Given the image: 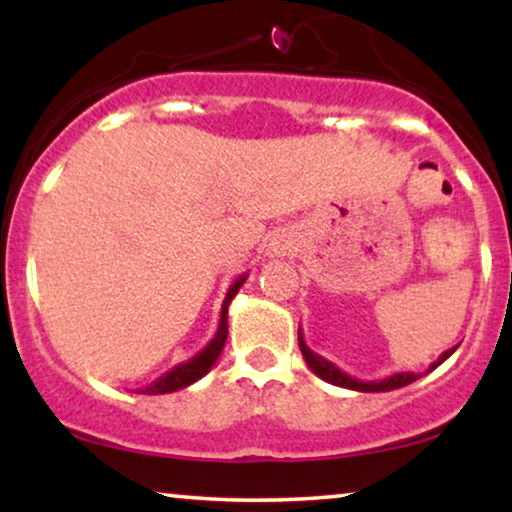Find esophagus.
<instances>
[{"label":"esophagus","mask_w":512,"mask_h":512,"mask_svg":"<svg viewBox=\"0 0 512 512\" xmlns=\"http://www.w3.org/2000/svg\"><path fill=\"white\" fill-rule=\"evenodd\" d=\"M270 251H272V254H275V256H279V254H282V247H279V244H275V247H270Z\"/></svg>","instance_id":"1"}]
</instances>
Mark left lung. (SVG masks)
<instances>
[{"instance_id": "obj_1", "label": "left lung", "mask_w": 512, "mask_h": 512, "mask_svg": "<svg viewBox=\"0 0 512 512\" xmlns=\"http://www.w3.org/2000/svg\"><path fill=\"white\" fill-rule=\"evenodd\" d=\"M298 347H300V352H303L305 363H307V366H310V370H312L314 375H319L321 380L331 382V384H335V387H342V389L363 391V394H375V391L401 389V387H405V384H412L415 380H419V375H415V373H396V375H391V377H384V380H373V382L356 380V377L347 375L345 370H340L338 366H335V363L324 359V356H319L317 352H312V349L305 345V338H303V331H300V326H298ZM454 349H457V347L447 349V352L440 354L438 361H433L429 370L438 368L440 363L450 359V356L454 354Z\"/></svg>"}]
</instances>
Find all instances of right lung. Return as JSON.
Returning <instances> with one entry per match:
<instances>
[{
  "instance_id": "add662e5",
  "label": "right lung",
  "mask_w": 512,
  "mask_h": 512,
  "mask_svg": "<svg viewBox=\"0 0 512 512\" xmlns=\"http://www.w3.org/2000/svg\"><path fill=\"white\" fill-rule=\"evenodd\" d=\"M244 279H247V275L237 277L235 284L228 289L226 300H223V305H221V324H219V328H216V335L212 338V342H209V345L202 349V352L195 354L191 361L179 363V366L172 368L170 373L158 377L156 382L149 384L146 389H142V394H149V396L172 394V391L186 389L188 384L198 382L200 377H205L209 370H212V366L216 363V359L221 356V349H223V345H226V338H228V305H230V300L237 296V291H240Z\"/></svg>"
}]
</instances>
